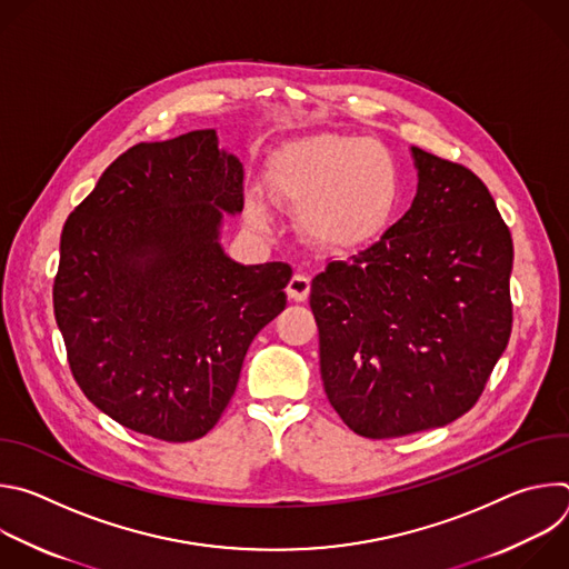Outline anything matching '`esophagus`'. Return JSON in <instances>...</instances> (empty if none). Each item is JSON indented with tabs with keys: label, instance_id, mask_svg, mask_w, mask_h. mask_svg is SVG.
<instances>
[{
	"label": "esophagus",
	"instance_id": "obj_1",
	"mask_svg": "<svg viewBox=\"0 0 569 569\" xmlns=\"http://www.w3.org/2000/svg\"><path fill=\"white\" fill-rule=\"evenodd\" d=\"M288 297L292 301H306L308 292H310V279L306 274H295L290 281H288V288H286Z\"/></svg>",
	"mask_w": 569,
	"mask_h": 569
}]
</instances>
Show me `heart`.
Listing matches in <instances>:
<instances>
[{
  "instance_id": "obj_1",
  "label": "heart",
  "mask_w": 569,
  "mask_h": 569,
  "mask_svg": "<svg viewBox=\"0 0 569 569\" xmlns=\"http://www.w3.org/2000/svg\"><path fill=\"white\" fill-rule=\"evenodd\" d=\"M274 196L301 209L303 231L327 248H356L373 238L391 218L398 200V169L378 139L317 132L286 143L270 171ZM248 216L268 227L261 198Z\"/></svg>"
}]
</instances>
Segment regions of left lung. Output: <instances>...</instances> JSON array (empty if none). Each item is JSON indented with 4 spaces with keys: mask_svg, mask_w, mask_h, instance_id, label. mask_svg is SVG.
Masks as SVG:
<instances>
[{
    "mask_svg": "<svg viewBox=\"0 0 569 569\" xmlns=\"http://www.w3.org/2000/svg\"><path fill=\"white\" fill-rule=\"evenodd\" d=\"M412 154V207L310 288L323 391L367 439L466 415L513 323V240L493 196L466 167L417 146Z\"/></svg>",
    "mask_w": 569,
    "mask_h": 569,
    "instance_id": "obj_1",
    "label": "left lung"
}]
</instances>
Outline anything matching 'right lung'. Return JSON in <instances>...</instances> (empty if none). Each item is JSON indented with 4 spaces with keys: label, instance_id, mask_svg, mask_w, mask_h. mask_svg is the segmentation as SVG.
<instances>
[{
    "label": "right lung",
    "instance_id": "1",
    "mask_svg": "<svg viewBox=\"0 0 569 569\" xmlns=\"http://www.w3.org/2000/svg\"><path fill=\"white\" fill-rule=\"evenodd\" d=\"M242 164L216 130L137 143L67 218L53 312L71 373L101 412L152 439L204 437L257 333L286 308L288 263L220 248Z\"/></svg>",
    "mask_w": 569,
    "mask_h": 569
}]
</instances>
